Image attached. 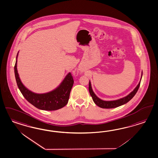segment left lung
I'll return each instance as SVG.
<instances>
[{
	"label": "left lung",
	"instance_id": "1",
	"mask_svg": "<svg viewBox=\"0 0 158 158\" xmlns=\"http://www.w3.org/2000/svg\"><path fill=\"white\" fill-rule=\"evenodd\" d=\"M142 76H143V72L141 73V79H140V82H139V84L135 88V89L133 90L131 92L129 95H127L126 96L124 97V98H122L121 99L115 100H111V101H104L103 100L100 99L96 95H95V93L94 92V91L92 90L90 81L89 82V94H90V96H92V99L94 100V103L100 107L103 108H113L121 106L127 103L129 101H130L134 97V96L135 95V94L137 93V90L140 87V82H141V80Z\"/></svg>",
	"mask_w": 158,
	"mask_h": 158
}]
</instances>
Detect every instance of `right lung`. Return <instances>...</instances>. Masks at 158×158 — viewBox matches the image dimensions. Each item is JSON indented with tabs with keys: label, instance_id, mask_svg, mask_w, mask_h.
Returning a JSON list of instances; mask_svg holds the SVG:
<instances>
[{
	"label": "right lung",
	"instance_id": "1",
	"mask_svg": "<svg viewBox=\"0 0 158 158\" xmlns=\"http://www.w3.org/2000/svg\"><path fill=\"white\" fill-rule=\"evenodd\" d=\"M14 66V73L18 88L23 97L33 106L42 110L54 111L65 106L68 103L74 80L69 73L61 84L54 90L45 94H36L29 90L23 85L17 71V57Z\"/></svg>",
	"mask_w": 158,
	"mask_h": 158
}]
</instances>
